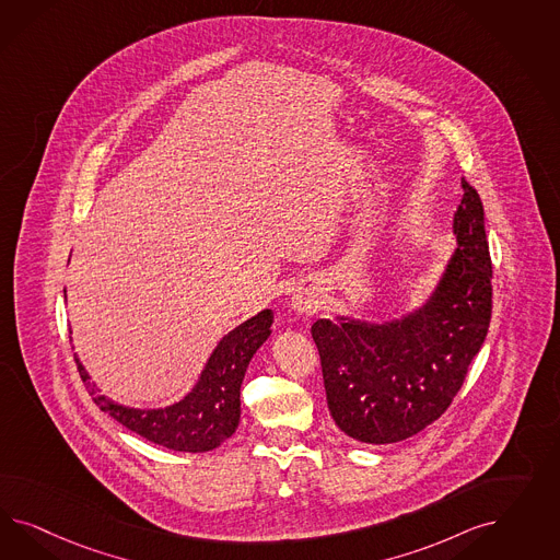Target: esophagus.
Listing matches in <instances>:
<instances>
[{"mask_svg":"<svg viewBox=\"0 0 560 560\" xmlns=\"http://www.w3.org/2000/svg\"><path fill=\"white\" fill-rule=\"evenodd\" d=\"M291 307L302 316H310L323 307V295L314 288L295 289L291 298Z\"/></svg>","mask_w":560,"mask_h":560,"instance_id":"1","label":"esophagus"}]
</instances>
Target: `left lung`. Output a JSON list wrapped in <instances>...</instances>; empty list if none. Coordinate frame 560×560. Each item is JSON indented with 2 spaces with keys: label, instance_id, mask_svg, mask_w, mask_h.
<instances>
[{
  "label": "left lung",
  "instance_id": "obj_1",
  "mask_svg": "<svg viewBox=\"0 0 560 560\" xmlns=\"http://www.w3.org/2000/svg\"><path fill=\"white\" fill-rule=\"evenodd\" d=\"M454 215L458 248L427 304L402 320H316L328 410L363 443H396L438 421L456 398L489 332L492 265L485 209L462 178Z\"/></svg>",
  "mask_w": 560,
  "mask_h": 560
}]
</instances>
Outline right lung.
<instances>
[{
    "label": "right lung",
    "instance_id": "obj_1",
    "mask_svg": "<svg viewBox=\"0 0 560 560\" xmlns=\"http://www.w3.org/2000/svg\"><path fill=\"white\" fill-rule=\"evenodd\" d=\"M272 312L262 310L250 320L228 332L209 357L197 386L187 396L158 410L129 408L98 394L90 375L75 357L78 372L96 407L108 412L115 421L174 452H209L215 450L240 423V386L256 349L271 335Z\"/></svg>",
    "mask_w": 560,
    "mask_h": 560
}]
</instances>
